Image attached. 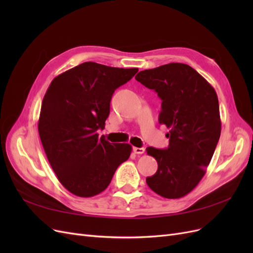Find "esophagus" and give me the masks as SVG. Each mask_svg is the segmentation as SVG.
<instances>
[{"instance_id": "obj_1", "label": "esophagus", "mask_w": 253, "mask_h": 253, "mask_svg": "<svg viewBox=\"0 0 253 253\" xmlns=\"http://www.w3.org/2000/svg\"><path fill=\"white\" fill-rule=\"evenodd\" d=\"M133 151H134L135 154H143V153H144V149L143 148H136V147H134Z\"/></svg>"}]
</instances>
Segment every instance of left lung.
I'll list each match as a JSON object with an SVG mask.
<instances>
[{
    "instance_id": "1",
    "label": "left lung",
    "mask_w": 253,
    "mask_h": 253,
    "mask_svg": "<svg viewBox=\"0 0 253 253\" xmlns=\"http://www.w3.org/2000/svg\"><path fill=\"white\" fill-rule=\"evenodd\" d=\"M135 79L154 89L162 99L159 124L170 128L169 147H152L147 153L157 160V172L148 186L165 198H180L202 180L220 136L216 91L194 68L169 63L144 70Z\"/></svg>"
}]
</instances>
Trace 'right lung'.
Here are the masks:
<instances>
[{
	"instance_id": "right-lung-1",
	"label": "right lung",
	"mask_w": 253,
	"mask_h": 253,
	"mask_svg": "<svg viewBox=\"0 0 253 253\" xmlns=\"http://www.w3.org/2000/svg\"><path fill=\"white\" fill-rule=\"evenodd\" d=\"M137 72L84 62L57 76L48 86L38 129L53 172L71 193H101L131 155V144L111 143L99 138L97 131L104 128L115 89Z\"/></svg>"
}]
</instances>
